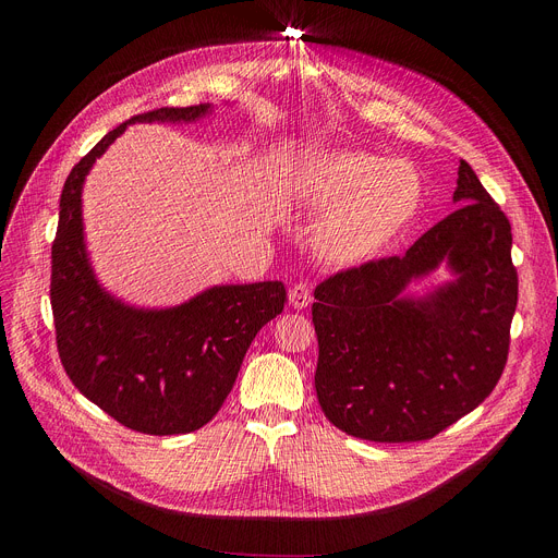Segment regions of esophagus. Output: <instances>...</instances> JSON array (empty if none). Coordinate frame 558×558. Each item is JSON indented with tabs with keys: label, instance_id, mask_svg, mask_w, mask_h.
<instances>
[{
	"label": "esophagus",
	"instance_id": "34e87169",
	"mask_svg": "<svg viewBox=\"0 0 558 558\" xmlns=\"http://www.w3.org/2000/svg\"><path fill=\"white\" fill-rule=\"evenodd\" d=\"M289 303H291V307H296V310L307 307L312 303V289H310V284L307 282H296L294 287H291L289 289Z\"/></svg>",
	"mask_w": 558,
	"mask_h": 558
}]
</instances>
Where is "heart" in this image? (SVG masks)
Instances as JSON below:
<instances>
[{"label":"heart","instance_id":"heart-1","mask_svg":"<svg viewBox=\"0 0 558 558\" xmlns=\"http://www.w3.org/2000/svg\"><path fill=\"white\" fill-rule=\"evenodd\" d=\"M294 194L310 213L332 210L316 230L318 253L355 264L389 244L416 215L423 185L409 162L330 151L301 171Z\"/></svg>","mask_w":558,"mask_h":558}]
</instances>
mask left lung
Here are the masks:
<instances>
[{
    "instance_id": "1",
    "label": "left lung",
    "mask_w": 558,
    "mask_h": 558,
    "mask_svg": "<svg viewBox=\"0 0 558 558\" xmlns=\"http://www.w3.org/2000/svg\"><path fill=\"white\" fill-rule=\"evenodd\" d=\"M454 201L404 255L332 274L314 289V387L326 418L375 444L427 441L471 414L502 377L518 305L511 223L459 160ZM444 256L460 280L427 302L405 282Z\"/></svg>"
}]
</instances>
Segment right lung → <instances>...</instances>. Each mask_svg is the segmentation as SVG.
Segmentation results:
<instances>
[{
  "label": "right lung",
  "instance_id": "right-lung-1",
  "mask_svg": "<svg viewBox=\"0 0 558 558\" xmlns=\"http://www.w3.org/2000/svg\"><path fill=\"white\" fill-rule=\"evenodd\" d=\"M208 106L156 108L106 133L70 171L51 244L49 301L56 348L72 385L120 425L154 436L210 423L238 379L255 335L282 314V282L215 287L165 312L112 301L87 267L81 185L131 122H190Z\"/></svg>",
  "mask_w": 558,
  "mask_h": 558
}]
</instances>
